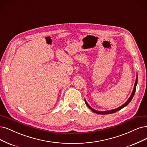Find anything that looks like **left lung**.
I'll use <instances>...</instances> for the list:
<instances>
[{
  "label": "left lung",
  "instance_id": "obj_1",
  "mask_svg": "<svg viewBox=\"0 0 147 147\" xmlns=\"http://www.w3.org/2000/svg\"><path fill=\"white\" fill-rule=\"evenodd\" d=\"M137 84H138V74L137 75H136V82H135V84H134V88H133V92L132 93H131V95L129 98H128V100L126 101V102L123 104L122 106H119V108H115V109H111V110H108V111H97V110H95L94 109H93L92 107H90V106L89 105V104L88 103V102H86V100L84 99V102H85V103L86 105H87L88 107L92 111H93L94 113H96V114H113V113H114L115 112H117V111L122 109V108H123L124 107H125V106H127L131 101V100L133 99V97H134V95L135 94V92H136V86H137Z\"/></svg>",
  "mask_w": 147,
  "mask_h": 147
}]
</instances>
